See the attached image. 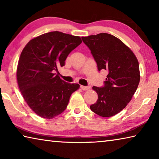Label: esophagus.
I'll return each mask as SVG.
<instances>
[{
	"mask_svg": "<svg viewBox=\"0 0 159 159\" xmlns=\"http://www.w3.org/2000/svg\"><path fill=\"white\" fill-rule=\"evenodd\" d=\"M80 88H81L82 90H87L88 89H90V86H85V85H80Z\"/></svg>",
	"mask_w": 159,
	"mask_h": 159,
	"instance_id": "34e87169",
	"label": "esophagus"
}]
</instances>
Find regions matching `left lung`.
I'll list each match as a JSON object with an SVG mask.
<instances>
[{
	"label": "left lung",
	"mask_w": 159,
	"mask_h": 159,
	"mask_svg": "<svg viewBox=\"0 0 159 159\" xmlns=\"http://www.w3.org/2000/svg\"><path fill=\"white\" fill-rule=\"evenodd\" d=\"M81 39L90 49L98 71H108L104 86L93 87L98 99L90 108L100 116H113L127 106L138 87L140 76L138 59L113 35L101 33Z\"/></svg>",
	"instance_id": "obj_1"
}]
</instances>
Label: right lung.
<instances>
[{"instance_id":"1","label":"right lung","mask_w":159,"mask_h":159,"mask_svg":"<svg viewBox=\"0 0 159 159\" xmlns=\"http://www.w3.org/2000/svg\"><path fill=\"white\" fill-rule=\"evenodd\" d=\"M81 43L79 36L56 31L31 39L23 49L17 69L19 88L39 116L50 119L61 114L79 88L78 83L64 81L55 71Z\"/></svg>"}]
</instances>
